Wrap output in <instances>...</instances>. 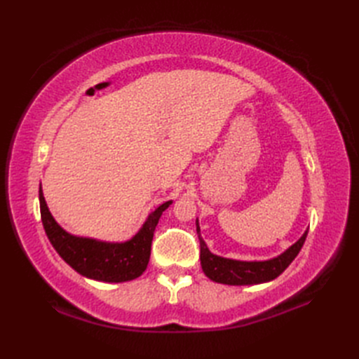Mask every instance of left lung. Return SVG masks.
<instances>
[{
    "instance_id": "8db88e82",
    "label": "left lung",
    "mask_w": 359,
    "mask_h": 359,
    "mask_svg": "<svg viewBox=\"0 0 359 359\" xmlns=\"http://www.w3.org/2000/svg\"><path fill=\"white\" fill-rule=\"evenodd\" d=\"M198 235L201 243V265L205 276L211 278L215 283L231 285V286H244V285H257L265 281L274 280L292 264L306 243L307 232L304 233L299 241H297L290 248H287L283 255L276 259L264 260V262H241V260L224 259L212 255L205 241L201 238V227L198 224Z\"/></svg>"
}]
</instances>
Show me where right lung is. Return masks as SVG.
I'll return each instance as SVG.
<instances>
[{"instance_id": "add662e5", "label": "right lung", "mask_w": 359, "mask_h": 359, "mask_svg": "<svg viewBox=\"0 0 359 359\" xmlns=\"http://www.w3.org/2000/svg\"><path fill=\"white\" fill-rule=\"evenodd\" d=\"M40 214L45 232L58 255L79 274L107 283H119L139 277L147 269L151 256V243L161 212L172 201L160 205L132 240L121 244H107L78 238L67 233L50 215L41 189L39 190Z\"/></svg>"}]
</instances>
